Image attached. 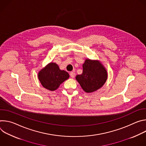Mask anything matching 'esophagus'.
Listing matches in <instances>:
<instances>
[{
  "instance_id": "1",
  "label": "esophagus",
  "mask_w": 146,
  "mask_h": 146,
  "mask_svg": "<svg viewBox=\"0 0 146 146\" xmlns=\"http://www.w3.org/2000/svg\"><path fill=\"white\" fill-rule=\"evenodd\" d=\"M70 77H71L72 78H74V76H75V73H74V72H70Z\"/></svg>"
}]
</instances>
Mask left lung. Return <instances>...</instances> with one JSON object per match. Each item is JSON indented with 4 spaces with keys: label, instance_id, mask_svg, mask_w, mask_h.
<instances>
[{
    "label": "left lung",
    "instance_id": "8db88e82",
    "mask_svg": "<svg viewBox=\"0 0 146 146\" xmlns=\"http://www.w3.org/2000/svg\"><path fill=\"white\" fill-rule=\"evenodd\" d=\"M82 68V73L77 75L76 78L85 92H94L105 84L108 74L100 62L86 59Z\"/></svg>",
    "mask_w": 146,
    "mask_h": 146
}]
</instances>
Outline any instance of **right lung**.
<instances>
[{
    "label": "right lung",
    "mask_w": 146,
    "mask_h": 146,
    "mask_svg": "<svg viewBox=\"0 0 146 146\" xmlns=\"http://www.w3.org/2000/svg\"><path fill=\"white\" fill-rule=\"evenodd\" d=\"M38 79L45 88L50 91L56 90L62 82L69 77L68 72L59 69L55 63H50L38 74Z\"/></svg>",
    "instance_id": "obj_1"
}]
</instances>
